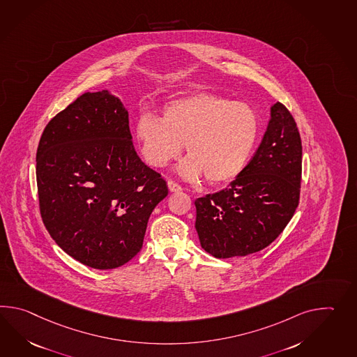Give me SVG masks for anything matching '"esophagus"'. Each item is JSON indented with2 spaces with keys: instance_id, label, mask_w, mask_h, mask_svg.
<instances>
[{
  "instance_id": "34e87169",
  "label": "esophagus",
  "mask_w": 357,
  "mask_h": 357,
  "mask_svg": "<svg viewBox=\"0 0 357 357\" xmlns=\"http://www.w3.org/2000/svg\"><path fill=\"white\" fill-rule=\"evenodd\" d=\"M167 187H169V190L173 192V193L181 192V190H183L182 187H181L178 183L173 182V181H169V182H167Z\"/></svg>"
}]
</instances>
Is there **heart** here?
<instances>
[{
  "instance_id": "b5f03b06",
  "label": "heart",
  "mask_w": 357,
  "mask_h": 357,
  "mask_svg": "<svg viewBox=\"0 0 357 357\" xmlns=\"http://www.w3.org/2000/svg\"><path fill=\"white\" fill-rule=\"evenodd\" d=\"M135 139L144 161L165 167L185 144L190 155L178 167L183 178L201 175L214 185L227 184L246 167L259 137V118L243 102L214 93H192L165 103L162 119L143 111L135 121Z\"/></svg>"
}]
</instances>
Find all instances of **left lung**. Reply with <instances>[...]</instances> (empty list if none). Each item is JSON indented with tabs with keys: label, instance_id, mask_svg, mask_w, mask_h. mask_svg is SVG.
I'll list each match as a JSON object with an SVG mask.
<instances>
[{
	"label": "left lung",
	"instance_id": "left-lung-1",
	"mask_svg": "<svg viewBox=\"0 0 357 357\" xmlns=\"http://www.w3.org/2000/svg\"><path fill=\"white\" fill-rule=\"evenodd\" d=\"M301 173L296 121L284 105L274 103L261 143L243 172L228 188L195 201L201 247L229 259L269 246L298 206Z\"/></svg>",
	"mask_w": 357,
	"mask_h": 357
}]
</instances>
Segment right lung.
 I'll return each mask as SVG.
<instances>
[{
    "mask_svg": "<svg viewBox=\"0 0 357 357\" xmlns=\"http://www.w3.org/2000/svg\"><path fill=\"white\" fill-rule=\"evenodd\" d=\"M128 116L107 89L87 92L48 123L37 150L42 220L63 251L93 269L132 260L167 196L137 155Z\"/></svg>",
    "mask_w": 357,
    "mask_h": 357,
    "instance_id": "right-lung-1",
    "label": "right lung"
}]
</instances>
